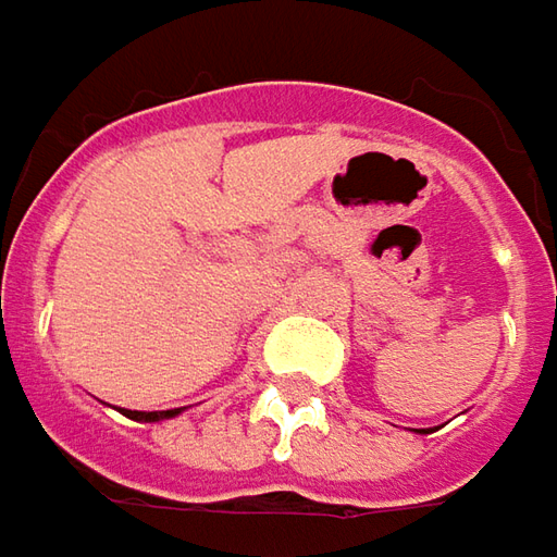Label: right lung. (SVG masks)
<instances>
[{
  "mask_svg": "<svg viewBox=\"0 0 557 557\" xmlns=\"http://www.w3.org/2000/svg\"><path fill=\"white\" fill-rule=\"evenodd\" d=\"M178 410H163V412H138V410H125L128 419H145V422H157V419H165V416H175Z\"/></svg>",
  "mask_w": 557,
  "mask_h": 557,
  "instance_id": "add662e5",
  "label": "right lung"
}]
</instances>
